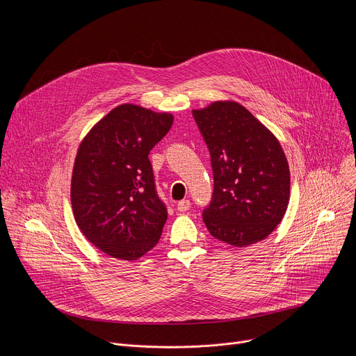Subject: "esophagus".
<instances>
[{
  "label": "esophagus",
  "instance_id": "esophagus-1",
  "mask_svg": "<svg viewBox=\"0 0 356 356\" xmlns=\"http://www.w3.org/2000/svg\"><path fill=\"white\" fill-rule=\"evenodd\" d=\"M190 201L188 200H181V201H179L177 202V210L179 211H181V213H184V211H187L188 209H190Z\"/></svg>",
  "mask_w": 356,
  "mask_h": 356
}]
</instances>
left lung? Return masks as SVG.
Instances as JSON below:
<instances>
[{"mask_svg":"<svg viewBox=\"0 0 356 356\" xmlns=\"http://www.w3.org/2000/svg\"><path fill=\"white\" fill-rule=\"evenodd\" d=\"M214 173L202 220L210 234L236 248L269 236L290 198V170L276 136L235 101L193 110Z\"/></svg>","mask_w":356,"mask_h":356,"instance_id":"8db88e82","label":"left lung"}]
</instances>
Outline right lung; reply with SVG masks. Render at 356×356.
<instances>
[{"mask_svg": "<svg viewBox=\"0 0 356 356\" xmlns=\"http://www.w3.org/2000/svg\"><path fill=\"white\" fill-rule=\"evenodd\" d=\"M170 113L121 104L81 140L72 175V209L83 235L106 255L136 261L168 218L149 152L172 128Z\"/></svg>", "mask_w": 356, "mask_h": 356, "instance_id": "add662e5", "label": "right lung"}]
</instances>
